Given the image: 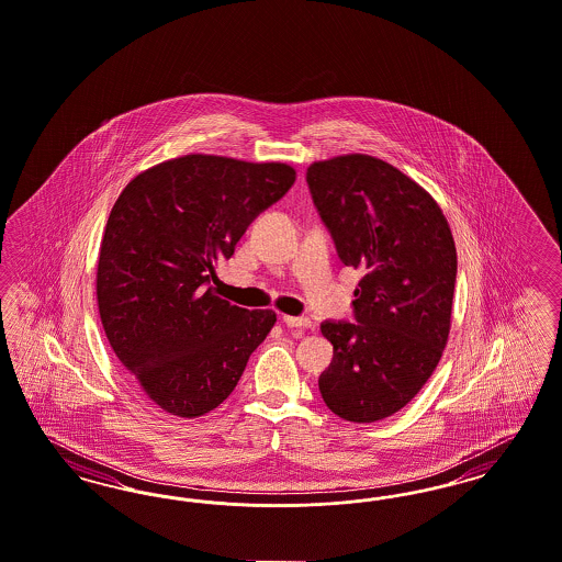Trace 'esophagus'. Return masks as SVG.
<instances>
[{
    "label": "esophagus",
    "mask_w": 562,
    "mask_h": 562,
    "mask_svg": "<svg viewBox=\"0 0 562 562\" xmlns=\"http://www.w3.org/2000/svg\"><path fill=\"white\" fill-rule=\"evenodd\" d=\"M283 323L291 327V329H306V327H311V318H306V316H283Z\"/></svg>",
    "instance_id": "34e87169"
}]
</instances>
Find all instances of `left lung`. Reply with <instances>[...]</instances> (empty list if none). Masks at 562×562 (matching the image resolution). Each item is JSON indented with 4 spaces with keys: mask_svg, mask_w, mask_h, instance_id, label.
I'll return each mask as SVG.
<instances>
[{
    "mask_svg": "<svg viewBox=\"0 0 562 562\" xmlns=\"http://www.w3.org/2000/svg\"><path fill=\"white\" fill-rule=\"evenodd\" d=\"M314 206L341 262L362 269L353 318L325 321L333 360L318 376L329 411L374 423L404 408L443 353L457 283V246L436 200L367 154L308 167Z\"/></svg>",
    "mask_w": 562,
    "mask_h": 562,
    "instance_id": "obj_1",
    "label": "left lung"
}]
</instances>
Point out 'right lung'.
<instances>
[{
	"label": "right lung",
	"mask_w": 562,
	"mask_h": 562,
	"mask_svg": "<svg viewBox=\"0 0 562 562\" xmlns=\"http://www.w3.org/2000/svg\"><path fill=\"white\" fill-rule=\"evenodd\" d=\"M295 181L283 162L188 154L139 172L105 223L98 308L139 390L168 415L195 418L235 390L277 321L209 288L251 221Z\"/></svg>",
	"instance_id": "1"
}]
</instances>
